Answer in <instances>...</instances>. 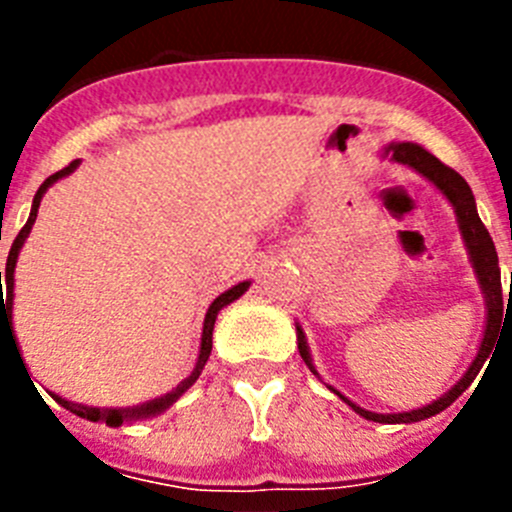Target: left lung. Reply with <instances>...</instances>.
<instances>
[{
    "instance_id": "1",
    "label": "left lung",
    "mask_w": 512,
    "mask_h": 512,
    "mask_svg": "<svg viewBox=\"0 0 512 512\" xmlns=\"http://www.w3.org/2000/svg\"><path fill=\"white\" fill-rule=\"evenodd\" d=\"M382 158H390L395 164L408 166V169L418 171L420 176H425L438 192L449 200V205L454 207V215H456V223H459V233H461V241H464V248H467V256H469V264L474 269V277H477L479 284V292L485 297V330H482V341H479L477 354H474L472 364L469 369L464 372V377L451 387L449 392H443L438 400L428 402L423 408H415V410H402V413H374V410H366L361 405H356L354 400H348L346 395L336 390V387H330V392H336L343 402H346L348 408L354 410L356 415L366 420H374V423H418V420L431 418V415H438L441 410H446L461 392L467 390L469 384L474 382V377L479 374V369L485 366L487 356L492 354V348H495V338L503 328V320L508 318V311L504 310V302H509L512 295V287H510V295L503 297V284H500V264H497V251H495V243H492L490 233L487 228L482 225L477 215V202H474V194L469 189V184L464 182V176L456 174L454 169L449 166H443L433 153L425 151L423 146L418 143H408V140H402V143H387L382 148ZM297 328V348H300V356L302 361L307 364L315 377L320 379L318 369L312 364V354H310V346H307V338H305V330H302L300 323H295Z\"/></svg>"
}]
</instances>
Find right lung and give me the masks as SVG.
<instances>
[{
    "label": "right lung",
    "instance_id": "obj_1",
    "mask_svg": "<svg viewBox=\"0 0 512 512\" xmlns=\"http://www.w3.org/2000/svg\"><path fill=\"white\" fill-rule=\"evenodd\" d=\"M81 161L76 158V161H71L66 169L56 171L53 176H48L43 184H40V189L35 192L33 197V207H30V217H27L25 228L17 233L15 243H12V248H9V256H7V269L0 271V343H2V330H7L9 336H12V341H17L15 338V328H12V305H15V266H17V256H20V248L25 246L27 235H30V230H33L35 225V217H38V207H40V200H43V194L48 192V189L53 187V184L58 182V179H63V176L74 174L76 166H79ZM4 283L8 287V300H3V293L1 292V284ZM248 287H251V282H238L235 287H230L228 292H223L220 297H215V302H212L210 307H207V315H205V323H202V341H200V354H197V364H194L192 374H189L187 379H182V382L176 384L174 390L166 392V395L161 397H153V400H146L140 402V405H133V408H92V405H81V402H71L66 400V397L56 395V392H51L53 400L61 405V408L71 410L74 415H79V418H87L92 420V423H107L110 428H120L122 423H135V420H148V418H156V415H161L164 410H169L171 405H174L179 397L184 395V392L192 387L194 382H197V377L202 374V369H205L207 359H210V351H212V330H215V320H217V312L223 310V307H228L230 302H235L238 297L243 295V292H248ZM20 346V343H15V348ZM17 354H20V348H17ZM22 361V356H20ZM25 366V364H22ZM27 372V369H25ZM30 377V374H27Z\"/></svg>",
    "mask_w": 512,
    "mask_h": 512
}]
</instances>
